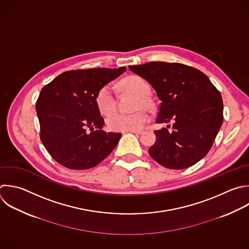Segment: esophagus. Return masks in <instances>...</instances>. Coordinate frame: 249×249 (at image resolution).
<instances>
[{
    "instance_id": "1",
    "label": "esophagus",
    "mask_w": 249,
    "mask_h": 249,
    "mask_svg": "<svg viewBox=\"0 0 249 249\" xmlns=\"http://www.w3.org/2000/svg\"><path fill=\"white\" fill-rule=\"evenodd\" d=\"M130 132L135 133V134H141V131H140V130H132V131H130Z\"/></svg>"
}]
</instances>
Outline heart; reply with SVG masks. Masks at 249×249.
I'll list each match as a JSON object with an SVG mask.
<instances>
[{"label": "heart", "mask_w": 249, "mask_h": 249, "mask_svg": "<svg viewBox=\"0 0 249 249\" xmlns=\"http://www.w3.org/2000/svg\"><path fill=\"white\" fill-rule=\"evenodd\" d=\"M120 88L137 95L133 109V113H115L108 117L107 125L113 131H132L140 130L148 122L149 116L144 108L150 109L153 103L149 97L150 86L148 83L138 76H128L120 82ZM95 103L99 112L103 115L113 113L117 106V98L112 85L106 84L102 86L96 93Z\"/></svg>", "instance_id": "1"}]
</instances>
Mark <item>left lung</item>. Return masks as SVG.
Here are the masks:
<instances>
[{
    "label": "left lung",
    "mask_w": 249,
    "mask_h": 249,
    "mask_svg": "<svg viewBox=\"0 0 249 249\" xmlns=\"http://www.w3.org/2000/svg\"><path fill=\"white\" fill-rule=\"evenodd\" d=\"M129 70L151 84L161 101L156 123L173 122L170 132L164 127L155 130L151 157L171 169L190 167L205 157L223 123L222 96L207 76L168 62H148Z\"/></svg>",
    "instance_id": "obj_1"
}]
</instances>
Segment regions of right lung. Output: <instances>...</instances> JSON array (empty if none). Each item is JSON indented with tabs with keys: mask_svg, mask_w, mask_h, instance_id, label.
<instances>
[{
	"mask_svg": "<svg viewBox=\"0 0 249 249\" xmlns=\"http://www.w3.org/2000/svg\"><path fill=\"white\" fill-rule=\"evenodd\" d=\"M125 69L67 71L42 89L36 102L40 138L59 164L70 169H89L117 146L122 134L101 130L104 120L95 96L102 86Z\"/></svg>",
	"mask_w": 249,
	"mask_h": 249,
	"instance_id": "1",
	"label": "right lung"
}]
</instances>
